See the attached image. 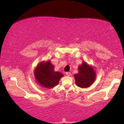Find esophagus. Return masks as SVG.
<instances>
[{"mask_svg":"<svg viewBox=\"0 0 124 124\" xmlns=\"http://www.w3.org/2000/svg\"><path fill=\"white\" fill-rule=\"evenodd\" d=\"M66 74L67 76H70V72H66Z\"/></svg>","mask_w":124,"mask_h":124,"instance_id":"34e87169","label":"esophagus"}]
</instances>
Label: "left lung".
I'll return each mask as SVG.
<instances>
[{
  "label": "left lung",
  "mask_w": 124,
  "mask_h": 124,
  "mask_svg": "<svg viewBox=\"0 0 124 124\" xmlns=\"http://www.w3.org/2000/svg\"><path fill=\"white\" fill-rule=\"evenodd\" d=\"M78 69L79 73L74 75L77 85L81 88L89 87L94 82L96 78L93 69L86 62H83Z\"/></svg>",
  "instance_id": "obj_1"
}]
</instances>
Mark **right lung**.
Masks as SVG:
<instances>
[{"label": "right lung", "mask_w": 124, "mask_h": 124, "mask_svg": "<svg viewBox=\"0 0 124 124\" xmlns=\"http://www.w3.org/2000/svg\"><path fill=\"white\" fill-rule=\"evenodd\" d=\"M34 73L38 82L42 86L46 88L57 85L60 79L63 77L61 73L54 72V67L50 61L40 63L35 69Z\"/></svg>", "instance_id": "obj_1"}]
</instances>
